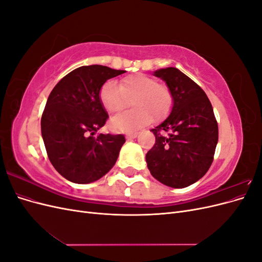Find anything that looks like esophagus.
Wrapping results in <instances>:
<instances>
[{"instance_id": "1", "label": "esophagus", "mask_w": 262, "mask_h": 262, "mask_svg": "<svg viewBox=\"0 0 262 262\" xmlns=\"http://www.w3.org/2000/svg\"><path fill=\"white\" fill-rule=\"evenodd\" d=\"M138 132H128L125 134V137L128 139H136L138 137Z\"/></svg>"}]
</instances>
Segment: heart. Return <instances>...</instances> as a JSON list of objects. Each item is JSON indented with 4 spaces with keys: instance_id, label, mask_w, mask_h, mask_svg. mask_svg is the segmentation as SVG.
<instances>
[{
    "instance_id": "obj_1",
    "label": "heart",
    "mask_w": 262,
    "mask_h": 262,
    "mask_svg": "<svg viewBox=\"0 0 262 262\" xmlns=\"http://www.w3.org/2000/svg\"><path fill=\"white\" fill-rule=\"evenodd\" d=\"M132 102L133 109L117 115L109 122L114 131L132 132L155 120L167 117L173 105L169 86L157 83L152 76L137 73L122 77L116 85L107 82L99 91V101L107 113L120 112Z\"/></svg>"
}]
</instances>
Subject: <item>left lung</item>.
Segmentation results:
<instances>
[{"label": "left lung", "mask_w": 262, "mask_h": 262, "mask_svg": "<svg viewBox=\"0 0 262 262\" xmlns=\"http://www.w3.org/2000/svg\"><path fill=\"white\" fill-rule=\"evenodd\" d=\"M154 75L169 86L171 113L152 131L155 144L146 153L152 176L171 188H185L202 178L213 162L219 140L217 121L207 94L176 68ZM166 132L167 136H163Z\"/></svg>", "instance_id": "obj_1"}]
</instances>
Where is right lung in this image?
<instances>
[{
	"mask_svg": "<svg viewBox=\"0 0 262 262\" xmlns=\"http://www.w3.org/2000/svg\"><path fill=\"white\" fill-rule=\"evenodd\" d=\"M125 71L104 66L80 67L50 93L41 117V134L49 161L75 184L96 181L114 167L125 142L123 134H98L108 119L99 91Z\"/></svg>",
	"mask_w": 262,
	"mask_h": 262,
	"instance_id": "1",
	"label": "right lung"
}]
</instances>
